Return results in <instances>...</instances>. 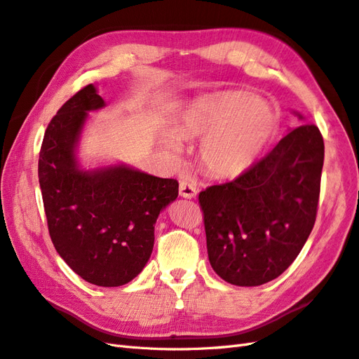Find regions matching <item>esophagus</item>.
Here are the masks:
<instances>
[{"label":"esophagus","instance_id":"1","mask_svg":"<svg viewBox=\"0 0 359 359\" xmlns=\"http://www.w3.org/2000/svg\"><path fill=\"white\" fill-rule=\"evenodd\" d=\"M179 191H180V197H183V198H194L197 196V188L187 180L180 182Z\"/></svg>","mask_w":359,"mask_h":359}]
</instances>
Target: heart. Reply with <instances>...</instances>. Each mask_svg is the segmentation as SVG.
Instances as JSON below:
<instances>
[{
    "mask_svg": "<svg viewBox=\"0 0 359 359\" xmlns=\"http://www.w3.org/2000/svg\"><path fill=\"white\" fill-rule=\"evenodd\" d=\"M279 128L276 110L244 92H231L198 101L187 110L177 127L185 140H205L200 159L214 177L232 179L249 171ZM168 135L167 144L180 149V137Z\"/></svg>",
    "mask_w": 359,
    "mask_h": 359,
    "instance_id": "heart-1",
    "label": "heart"
}]
</instances>
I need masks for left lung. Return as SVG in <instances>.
<instances>
[{"mask_svg": "<svg viewBox=\"0 0 359 359\" xmlns=\"http://www.w3.org/2000/svg\"><path fill=\"white\" fill-rule=\"evenodd\" d=\"M323 161L320 130L300 126L249 171L200 192L209 262L219 278L258 287L290 267L316 223Z\"/></svg>", "mask_w": 359, "mask_h": 359, "instance_id": "obj_1", "label": "left lung"}]
</instances>
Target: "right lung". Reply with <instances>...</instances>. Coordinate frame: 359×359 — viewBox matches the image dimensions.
Wrapping results in <instances>:
<instances>
[{
    "mask_svg": "<svg viewBox=\"0 0 359 359\" xmlns=\"http://www.w3.org/2000/svg\"><path fill=\"white\" fill-rule=\"evenodd\" d=\"M104 107L94 85L80 89L53 116L39 153V185L48 232L60 258L81 279L119 287L149 262L161 210L179 183L127 167L85 171L76 147L89 110Z\"/></svg>",
    "mask_w": 359,
    "mask_h": 359,
    "instance_id": "right-lung-1",
    "label": "right lung"
}]
</instances>
